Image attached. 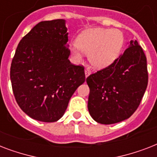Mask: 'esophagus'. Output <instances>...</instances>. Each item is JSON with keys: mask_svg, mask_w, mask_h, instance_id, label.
<instances>
[{"mask_svg": "<svg viewBox=\"0 0 157 157\" xmlns=\"http://www.w3.org/2000/svg\"><path fill=\"white\" fill-rule=\"evenodd\" d=\"M90 72H91L90 69L88 68V67H87V68H86V70H85V74H86V77H87V76H90Z\"/></svg>", "mask_w": 157, "mask_h": 157, "instance_id": "1", "label": "esophagus"}]
</instances>
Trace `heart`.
I'll list each match as a JSON object with an SVG mask.
<instances>
[{
    "label": "heart",
    "instance_id": "heart-1",
    "mask_svg": "<svg viewBox=\"0 0 157 157\" xmlns=\"http://www.w3.org/2000/svg\"><path fill=\"white\" fill-rule=\"evenodd\" d=\"M124 42V36L117 29L92 28L79 36L76 44L71 46V53L77 60L82 59L83 53L88 54L91 65L103 69L116 61Z\"/></svg>",
    "mask_w": 157,
    "mask_h": 157
}]
</instances>
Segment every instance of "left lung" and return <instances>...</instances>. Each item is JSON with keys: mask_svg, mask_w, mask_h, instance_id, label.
Wrapping results in <instances>:
<instances>
[{"mask_svg": "<svg viewBox=\"0 0 157 157\" xmlns=\"http://www.w3.org/2000/svg\"><path fill=\"white\" fill-rule=\"evenodd\" d=\"M88 109L95 121L111 124L128 119L139 107L148 82L147 58L135 40L107 67L86 78Z\"/></svg>", "mask_w": 157, "mask_h": 157, "instance_id": "8db88e82", "label": "left lung"}]
</instances>
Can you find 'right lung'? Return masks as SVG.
<instances>
[{
    "label": "right lung",
    "instance_id": "right-lung-1",
    "mask_svg": "<svg viewBox=\"0 0 157 157\" xmlns=\"http://www.w3.org/2000/svg\"><path fill=\"white\" fill-rule=\"evenodd\" d=\"M64 19L37 23L18 43L10 67L13 95L36 121L54 122L86 81L83 66L71 63Z\"/></svg>",
    "mask_w": 157,
    "mask_h": 157
}]
</instances>
